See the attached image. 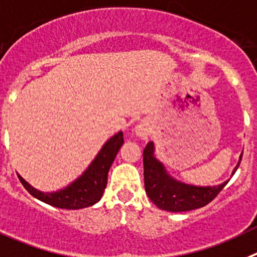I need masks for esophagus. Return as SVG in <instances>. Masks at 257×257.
Returning a JSON list of instances; mask_svg holds the SVG:
<instances>
[{
  "label": "esophagus",
  "mask_w": 257,
  "mask_h": 257,
  "mask_svg": "<svg viewBox=\"0 0 257 257\" xmlns=\"http://www.w3.org/2000/svg\"><path fill=\"white\" fill-rule=\"evenodd\" d=\"M136 133H137L138 137L143 138V140H145V138H147V136H149L150 129H149V126L145 125V124H140V125L136 128Z\"/></svg>",
  "instance_id": "1"
}]
</instances>
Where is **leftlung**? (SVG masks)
Here are the masks:
<instances>
[{
  "instance_id": "8db88e82",
  "label": "left lung",
  "mask_w": 257,
  "mask_h": 257,
  "mask_svg": "<svg viewBox=\"0 0 257 257\" xmlns=\"http://www.w3.org/2000/svg\"><path fill=\"white\" fill-rule=\"evenodd\" d=\"M154 143H147L143 150V174L146 193L159 209L172 212L200 209L211 202L228 183L224 182L220 186L214 187H196L180 183L166 173L163 164L154 156ZM241 160L242 156L233 170V174L241 164Z\"/></svg>"
}]
</instances>
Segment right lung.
Masks as SVG:
<instances>
[{
    "mask_svg": "<svg viewBox=\"0 0 257 257\" xmlns=\"http://www.w3.org/2000/svg\"><path fill=\"white\" fill-rule=\"evenodd\" d=\"M123 143V133L119 132L103 145L96 159L92 161L88 169L83 173L82 177L74 180L73 183L66 188L60 189L57 192L43 193V192L37 191L36 188L29 186L20 175H18V177H19L24 188L32 196L48 203L51 206L68 210L84 209V207L92 206L96 202H98L102 197L103 191H105L106 184H107V174L110 166L114 163L115 156L119 152Z\"/></svg>",
    "mask_w": 257,
    "mask_h": 257,
    "instance_id": "obj_1",
    "label": "right lung"
}]
</instances>
